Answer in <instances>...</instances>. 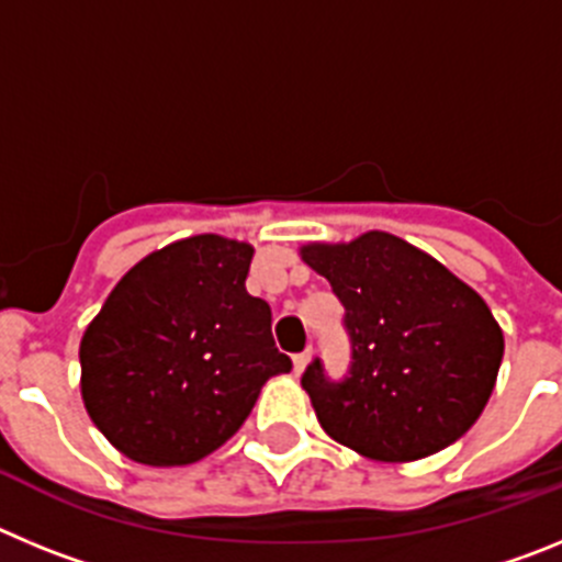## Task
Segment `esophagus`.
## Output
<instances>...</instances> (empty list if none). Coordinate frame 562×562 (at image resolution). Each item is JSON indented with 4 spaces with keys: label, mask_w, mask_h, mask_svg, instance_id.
Masks as SVG:
<instances>
[{
    "label": "esophagus",
    "mask_w": 562,
    "mask_h": 562,
    "mask_svg": "<svg viewBox=\"0 0 562 562\" xmlns=\"http://www.w3.org/2000/svg\"><path fill=\"white\" fill-rule=\"evenodd\" d=\"M310 360H312V349H304V351H301V355L292 357V362H295V374H301V371H304L306 366H310Z\"/></svg>",
    "instance_id": "1"
}]
</instances>
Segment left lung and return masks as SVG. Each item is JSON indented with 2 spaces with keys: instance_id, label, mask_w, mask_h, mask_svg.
Here are the masks:
<instances>
[{
  "instance_id": "1",
  "label": "left lung",
  "mask_w": 562,
  "mask_h": 562,
  "mask_svg": "<svg viewBox=\"0 0 562 562\" xmlns=\"http://www.w3.org/2000/svg\"><path fill=\"white\" fill-rule=\"evenodd\" d=\"M301 258L331 284L351 340L342 380L317 357L301 376L331 439L366 459L416 461L473 428L504 357V331L479 292L382 231L306 245Z\"/></svg>"
}]
</instances>
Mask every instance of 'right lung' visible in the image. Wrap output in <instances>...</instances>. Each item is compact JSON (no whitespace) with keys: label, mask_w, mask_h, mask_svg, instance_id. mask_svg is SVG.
<instances>
[{"label":"right lung","mask_w":562,"mask_h":562,"mask_svg":"<svg viewBox=\"0 0 562 562\" xmlns=\"http://www.w3.org/2000/svg\"><path fill=\"white\" fill-rule=\"evenodd\" d=\"M252 247L191 236L134 265L81 340V396L103 436L140 464H193L222 448L270 376L267 301L245 290Z\"/></svg>","instance_id":"add662e5"}]
</instances>
